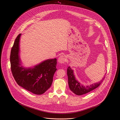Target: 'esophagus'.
<instances>
[{
	"label": "esophagus",
	"mask_w": 120,
	"mask_h": 120,
	"mask_svg": "<svg viewBox=\"0 0 120 120\" xmlns=\"http://www.w3.org/2000/svg\"><path fill=\"white\" fill-rule=\"evenodd\" d=\"M58 61L60 64H64L66 61V58L65 57V56L61 55L59 57L58 59Z\"/></svg>",
	"instance_id": "1"
}]
</instances>
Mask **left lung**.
<instances>
[{
	"label": "left lung",
	"instance_id": "8db88e82",
	"mask_svg": "<svg viewBox=\"0 0 120 120\" xmlns=\"http://www.w3.org/2000/svg\"><path fill=\"white\" fill-rule=\"evenodd\" d=\"M67 74L69 88L71 91L78 95L87 94L97 88L101 84L105 78V77H104L102 80L98 82L91 84L89 86H84L76 80L73 73V70L71 69L70 67H68L67 69Z\"/></svg>",
	"mask_w": 120,
	"mask_h": 120
}]
</instances>
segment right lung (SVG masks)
Instances as JSON below:
<instances>
[{"label": "right lung", "mask_w": 120, "mask_h": 120, "mask_svg": "<svg viewBox=\"0 0 120 120\" xmlns=\"http://www.w3.org/2000/svg\"><path fill=\"white\" fill-rule=\"evenodd\" d=\"M21 35L16 38L11 50L10 62L12 75L19 86L34 94H42L52 84L54 74L57 70V60L48 59L32 68L20 66L19 53Z\"/></svg>", "instance_id": "right-lung-1"}]
</instances>
